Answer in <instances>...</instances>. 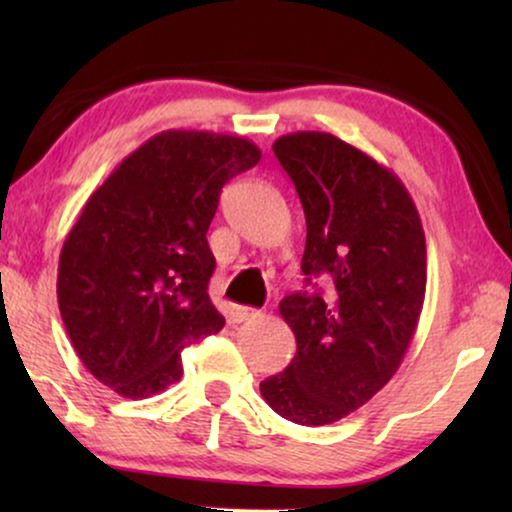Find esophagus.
Segmentation results:
<instances>
[{"mask_svg":"<svg viewBox=\"0 0 512 512\" xmlns=\"http://www.w3.org/2000/svg\"><path fill=\"white\" fill-rule=\"evenodd\" d=\"M258 314H261V312L254 310V307H242V305H235L233 310H230V319H233L235 324H242V321L256 319Z\"/></svg>","mask_w":512,"mask_h":512,"instance_id":"1","label":"esophagus"}]
</instances>
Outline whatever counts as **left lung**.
<instances>
[{"label":"left lung","instance_id":"obj_1","mask_svg":"<svg viewBox=\"0 0 512 512\" xmlns=\"http://www.w3.org/2000/svg\"><path fill=\"white\" fill-rule=\"evenodd\" d=\"M272 151L305 212V284L279 303L296 335L284 373L261 382L265 403L303 426L366 405L401 366L426 291V240L394 172L328 132H293ZM334 282L328 294L312 278Z\"/></svg>","mask_w":512,"mask_h":512}]
</instances>
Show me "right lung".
Returning <instances> with one entry per match:
<instances>
[{
    "label": "right lung",
    "instance_id": "obj_1",
    "mask_svg": "<svg viewBox=\"0 0 512 512\" xmlns=\"http://www.w3.org/2000/svg\"><path fill=\"white\" fill-rule=\"evenodd\" d=\"M258 160L249 139L167 130L83 205L60 251L58 305L83 366L118 396L179 382L181 349L226 324L207 293V230L221 188Z\"/></svg>",
    "mask_w": 512,
    "mask_h": 512
}]
</instances>
